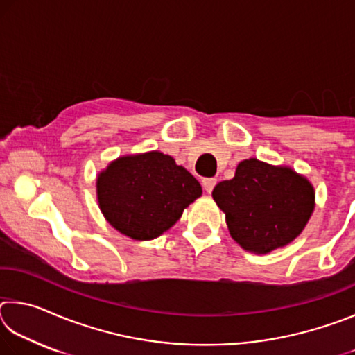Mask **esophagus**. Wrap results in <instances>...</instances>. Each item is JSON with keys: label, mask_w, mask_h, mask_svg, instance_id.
Segmentation results:
<instances>
[{"label": "esophagus", "mask_w": 355, "mask_h": 355, "mask_svg": "<svg viewBox=\"0 0 355 355\" xmlns=\"http://www.w3.org/2000/svg\"><path fill=\"white\" fill-rule=\"evenodd\" d=\"M216 183H218V180H216V178H203V180H202V186H203V189H205V191L208 192V194L214 189Z\"/></svg>", "instance_id": "1"}]
</instances>
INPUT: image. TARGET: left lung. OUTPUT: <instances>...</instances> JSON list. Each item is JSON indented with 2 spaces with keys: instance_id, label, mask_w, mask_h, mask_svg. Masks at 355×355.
I'll return each mask as SVG.
<instances>
[{
  "instance_id": "8db88e82",
  "label": "left lung",
  "mask_w": 355,
  "mask_h": 355,
  "mask_svg": "<svg viewBox=\"0 0 355 355\" xmlns=\"http://www.w3.org/2000/svg\"><path fill=\"white\" fill-rule=\"evenodd\" d=\"M213 199L225 213L232 238L255 254L291 243L315 208V191L307 178L255 158L241 161L235 177L216 184Z\"/></svg>"
}]
</instances>
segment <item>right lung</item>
Returning <instances> with one entry per match:
<instances>
[{
  "instance_id": "add662e5",
  "label": "right lung",
  "mask_w": 355,
  "mask_h": 355,
  "mask_svg": "<svg viewBox=\"0 0 355 355\" xmlns=\"http://www.w3.org/2000/svg\"><path fill=\"white\" fill-rule=\"evenodd\" d=\"M97 196L116 230L146 241L175 224L202 196V186L169 155L150 152L122 156L107 166L97 178Z\"/></svg>"
}]
</instances>
